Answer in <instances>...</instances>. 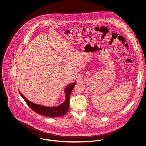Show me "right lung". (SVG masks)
I'll return each instance as SVG.
<instances>
[{
    "mask_svg": "<svg viewBox=\"0 0 146 146\" xmlns=\"http://www.w3.org/2000/svg\"><path fill=\"white\" fill-rule=\"evenodd\" d=\"M76 84L72 83L70 84L65 89L66 92V100L63 104L55 107H45L41 105L35 104L29 101L25 97L22 93L20 92V94L23 98L26 103L28 105V107L32 110L33 111L42 115L45 117L55 118L61 117L66 114L69 110L70 107V97L72 91L73 89Z\"/></svg>",
    "mask_w": 146,
    "mask_h": 146,
    "instance_id": "obj_1",
    "label": "right lung"
}]
</instances>
